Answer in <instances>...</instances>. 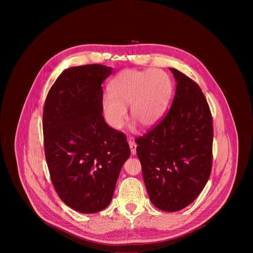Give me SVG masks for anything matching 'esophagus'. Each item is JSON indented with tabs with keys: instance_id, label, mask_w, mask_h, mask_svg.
I'll return each instance as SVG.
<instances>
[{
	"instance_id": "34e87169",
	"label": "esophagus",
	"mask_w": 253,
	"mask_h": 253,
	"mask_svg": "<svg viewBox=\"0 0 253 253\" xmlns=\"http://www.w3.org/2000/svg\"><path fill=\"white\" fill-rule=\"evenodd\" d=\"M129 146H130V150H131V154L132 155H135L136 154V148H137V145L136 143L134 141H129Z\"/></svg>"
}]
</instances>
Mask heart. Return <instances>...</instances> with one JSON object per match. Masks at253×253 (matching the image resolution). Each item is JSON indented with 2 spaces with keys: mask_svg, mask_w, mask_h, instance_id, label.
Wrapping results in <instances>:
<instances>
[{
  "mask_svg": "<svg viewBox=\"0 0 253 253\" xmlns=\"http://www.w3.org/2000/svg\"><path fill=\"white\" fill-rule=\"evenodd\" d=\"M108 93L102 99L104 117L113 129L120 130L130 116L142 128L155 126L164 116L172 95L169 76L161 70L126 69L108 84Z\"/></svg>",
  "mask_w": 253,
  "mask_h": 253,
  "instance_id": "1",
  "label": "heart"
}]
</instances>
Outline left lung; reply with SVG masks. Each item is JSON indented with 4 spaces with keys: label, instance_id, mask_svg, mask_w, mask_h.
Instances as JSON below:
<instances>
[{
    "label": "left lung",
    "instance_id": "left-lung-1",
    "mask_svg": "<svg viewBox=\"0 0 253 253\" xmlns=\"http://www.w3.org/2000/svg\"><path fill=\"white\" fill-rule=\"evenodd\" d=\"M169 70L176 81L170 110L135 142L151 202L160 210L175 212L191 204L208 181L213 126L200 87L180 71Z\"/></svg>",
    "mask_w": 253,
    "mask_h": 253
}]
</instances>
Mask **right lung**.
Listing matches in <instances>:
<instances>
[{
  "label": "right lung",
  "mask_w": 253,
  "mask_h": 253,
  "mask_svg": "<svg viewBox=\"0 0 253 253\" xmlns=\"http://www.w3.org/2000/svg\"><path fill=\"white\" fill-rule=\"evenodd\" d=\"M112 68L99 64L66 69L44 106L46 160L62 201L81 213L110 204L121 168L130 156L126 136L102 115V83Z\"/></svg>",
  "instance_id": "right-lung-1"
}]
</instances>
